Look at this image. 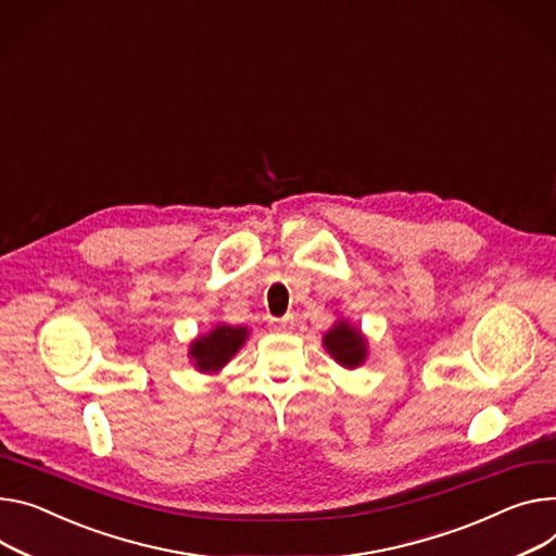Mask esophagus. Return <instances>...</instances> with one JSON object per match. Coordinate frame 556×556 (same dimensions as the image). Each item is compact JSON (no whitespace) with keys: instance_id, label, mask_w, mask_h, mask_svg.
Instances as JSON below:
<instances>
[{"instance_id":"1","label":"esophagus","mask_w":556,"mask_h":556,"mask_svg":"<svg viewBox=\"0 0 556 556\" xmlns=\"http://www.w3.org/2000/svg\"><path fill=\"white\" fill-rule=\"evenodd\" d=\"M271 329H274L276 333H282V331L289 329V320H287V318H274V320H271Z\"/></svg>"}]
</instances>
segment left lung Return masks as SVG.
<instances>
[{"label": "left lung", "instance_id": "1", "mask_svg": "<svg viewBox=\"0 0 556 556\" xmlns=\"http://www.w3.org/2000/svg\"><path fill=\"white\" fill-rule=\"evenodd\" d=\"M327 354L343 367H358L367 356V340L348 320H338L323 338Z\"/></svg>", "mask_w": 556, "mask_h": 556}]
</instances>
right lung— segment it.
<instances>
[{
  "mask_svg": "<svg viewBox=\"0 0 556 556\" xmlns=\"http://www.w3.org/2000/svg\"><path fill=\"white\" fill-rule=\"evenodd\" d=\"M247 336H249L247 327L216 325L208 333L198 336L193 340L189 356L195 369L204 374H216L236 356V352L244 345Z\"/></svg>",
  "mask_w": 556,
  "mask_h": 556,
  "instance_id": "add662e5",
  "label": "right lung"
}]
</instances>
